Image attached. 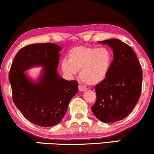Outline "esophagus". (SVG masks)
Here are the masks:
<instances>
[{
	"instance_id": "1",
	"label": "esophagus",
	"mask_w": 154,
	"mask_h": 154,
	"mask_svg": "<svg viewBox=\"0 0 154 154\" xmlns=\"http://www.w3.org/2000/svg\"><path fill=\"white\" fill-rule=\"evenodd\" d=\"M79 91H86V88L84 87V86H81V85H80V86H79Z\"/></svg>"
}]
</instances>
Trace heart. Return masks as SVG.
Returning <instances> with one entry per match:
<instances>
[{
    "label": "heart",
    "instance_id": "heart-1",
    "mask_svg": "<svg viewBox=\"0 0 154 154\" xmlns=\"http://www.w3.org/2000/svg\"><path fill=\"white\" fill-rule=\"evenodd\" d=\"M68 60L61 62V69L68 76L75 75L84 82L94 86L102 83L109 74L113 60L112 54L106 48L84 45L74 47L68 55Z\"/></svg>",
    "mask_w": 154,
    "mask_h": 154
}]
</instances>
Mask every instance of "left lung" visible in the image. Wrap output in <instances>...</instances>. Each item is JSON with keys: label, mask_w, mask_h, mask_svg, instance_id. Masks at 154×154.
<instances>
[{"label": "left lung", "mask_w": 154, "mask_h": 154, "mask_svg": "<svg viewBox=\"0 0 154 154\" xmlns=\"http://www.w3.org/2000/svg\"><path fill=\"white\" fill-rule=\"evenodd\" d=\"M113 50L109 74L95 86L97 101L91 107L94 115L105 123L128 117L140 97L143 72L135 52L120 39L99 42Z\"/></svg>", "instance_id": "left-lung-1"}]
</instances>
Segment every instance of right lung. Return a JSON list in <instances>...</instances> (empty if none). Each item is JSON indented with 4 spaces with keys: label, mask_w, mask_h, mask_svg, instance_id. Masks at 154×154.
I'll list each match as a JSON object with an SVG mask.
<instances>
[{
    "label": "right lung",
    "mask_w": 154,
    "mask_h": 154,
    "mask_svg": "<svg viewBox=\"0 0 154 154\" xmlns=\"http://www.w3.org/2000/svg\"><path fill=\"white\" fill-rule=\"evenodd\" d=\"M61 50L53 43L23 47L16 55L9 72L13 102L27 120L41 127L58 124L79 91L76 81H66L57 73ZM34 66L44 67L37 82L24 73Z\"/></svg>",
    "instance_id": "right-lung-1"
}]
</instances>
